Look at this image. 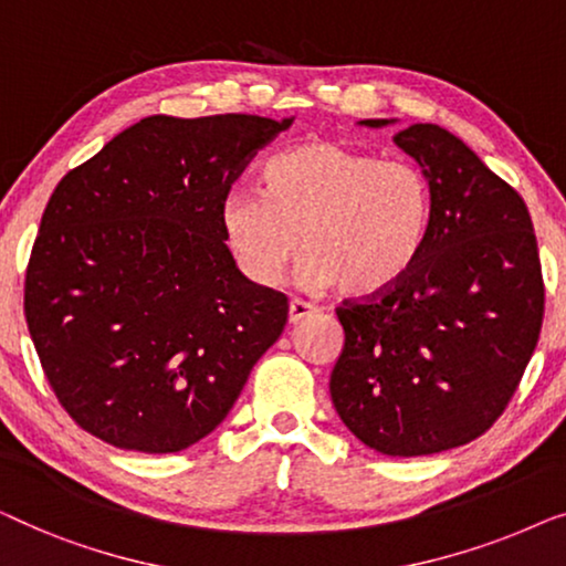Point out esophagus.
Returning <instances> with one entry per match:
<instances>
[{"label":"esophagus","mask_w":566,"mask_h":566,"mask_svg":"<svg viewBox=\"0 0 566 566\" xmlns=\"http://www.w3.org/2000/svg\"><path fill=\"white\" fill-rule=\"evenodd\" d=\"M313 313H317V310L310 305V302H305V300H290V310H286V315H290V323L292 325H297L300 321H305L307 315H313Z\"/></svg>","instance_id":"esophagus-1"}]
</instances>
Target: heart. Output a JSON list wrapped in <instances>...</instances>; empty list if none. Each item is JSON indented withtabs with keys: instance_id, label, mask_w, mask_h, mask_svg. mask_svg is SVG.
<instances>
[{
	"instance_id": "obj_1",
	"label": "heart",
	"mask_w": 566,
	"mask_h": 566,
	"mask_svg": "<svg viewBox=\"0 0 566 566\" xmlns=\"http://www.w3.org/2000/svg\"><path fill=\"white\" fill-rule=\"evenodd\" d=\"M261 181L220 205L230 256L259 286L282 280L302 238V280L374 297L408 276L431 233V181L405 158L310 140L274 156Z\"/></svg>"
}]
</instances>
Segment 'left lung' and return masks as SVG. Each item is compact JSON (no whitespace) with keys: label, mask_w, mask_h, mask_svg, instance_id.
Here are the masks:
<instances>
[{"label":"left lung","mask_w":566,"mask_h":566,"mask_svg":"<svg viewBox=\"0 0 566 566\" xmlns=\"http://www.w3.org/2000/svg\"><path fill=\"white\" fill-rule=\"evenodd\" d=\"M395 143L431 181V233L402 282L336 307L346 340L331 397L369 449L428 457L503 416L538 344L544 276L528 207L474 150L431 123Z\"/></svg>","instance_id":"obj_1"}]
</instances>
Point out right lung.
<instances>
[{
  "label": "right lung",
  "instance_id": "obj_1",
  "mask_svg": "<svg viewBox=\"0 0 566 566\" xmlns=\"http://www.w3.org/2000/svg\"><path fill=\"white\" fill-rule=\"evenodd\" d=\"M290 125L154 115L53 189L28 261L25 321L53 395L94 439L189 449L282 336L286 297L238 272L220 205Z\"/></svg>",
  "mask_w": 566,
  "mask_h": 566
}]
</instances>
